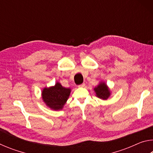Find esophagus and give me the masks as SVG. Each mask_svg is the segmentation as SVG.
I'll use <instances>...</instances> for the list:
<instances>
[{"label": "esophagus", "instance_id": "obj_1", "mask_svg": "<svg viewBox=\"0 0 153 153\" xmlns=\"http://www.w3.org/2000/svg\"><path fill=\"white\" fill-rule=\"evenodd\" d=\"M79 87H81V88H83V87H84L85 86V84L84 83H83V84H80V85H79L78 86Z\"/></svg>", "mask_w": 153, "mask_h": 153}]
</instances>
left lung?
Wrapping results in <instances>:
<instances>
[{
	"label": "left lung",
	"mask_w": 153,
	"mask_h": 153,
	"mask_svg": "<svg viewBox=\"0 0 153 153\" xmlns=\"http://www.w3.org/2000/svg\"><path fill=\"white\" fill-rule=\"evenodd\" d=\"M96 95L100 99L107 100L110 97L111 92L108 86L105 82H100V84L94 89Z\"/></svg>",
	"instance_id": "obj_1"
}]
</instances>
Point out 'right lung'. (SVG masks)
Returning <instances> with one entry per match:
<instances>
[{"label":"right lung","instance_id":"obj_1","mask_svg":"<svg viewBox=\"0 0 153 153\" xmlns=\"http://www.w3.org/2000/svg\"><path fill=\"white\" fill-rule=\"evenodd\" d=\"M71 92L70 88H66L56 82L54 86L45 88L42 91L43 101L51 109L57 111L63 108Z\"/></svg>","mask_w":153,"mask_h":153}]
</instances>
